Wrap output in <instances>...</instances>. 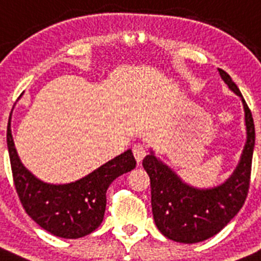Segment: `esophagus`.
Returning <instances> with one entry per match:
<instances>
[{
	"mask_svg": "<svg viewBox=\"0 0 261 261\" xmlns=\"http://www.w3.org/2000/svg\"><path fill=\"white\" fill-rule=\"evenodd\" d=\"M146 147H144L143 144H135L134 147H133V154H134L135 159L137 162H142L143 161V158L146 156Z\"/></svg>",
	"mask_w": 261,
	"mask_h": 261,
	"instance_id": "1",
	"label": "esophagus"
}]
</instances>
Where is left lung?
<instances>
[{
    "label": "left lung",
    "instance_id": "left-lung-1",
    "mask_svg": "<svg viewBox=\"0 0 261 261\" xmlns=\"http://www.w3.org/2000/svg\"><path fill=\"white\" fill-rule=\"evenodd\" d=\"M218 70L229 89L242 98L246 113L247 142L240 163L231 178L219 187L198 190L183 183L152 152L142 163L150 176L155 224L166 238L174 242L192 244L215 236L240 211L248 195L255 147L253 118L236 83L224 70Z\"/></svg>",
    "mask_w": 261,
    "mask_h": 261
}]
</instances>
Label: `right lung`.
Here are the masks:
<instances>
[{
	"label": "right lung",
	"instance_id": "obj_1",
	"mask_svg": "<svg viewBox=\"0 0 261 261\" xmlns=\"http://www.w3.org/2000/svg\"><path fill=\"white\" fill-rule=\"evenodd\" d=\"M6 142L13 181L23 210L39 227L58 238L78 239L95 231L103 220L109 186L137 164L131 150H127L81 180L69 185H47L28 171L19 161L10 120Z\"/></svg>",
	"mask_w": 261,
	"mask_h": 261
}]
</instances>
